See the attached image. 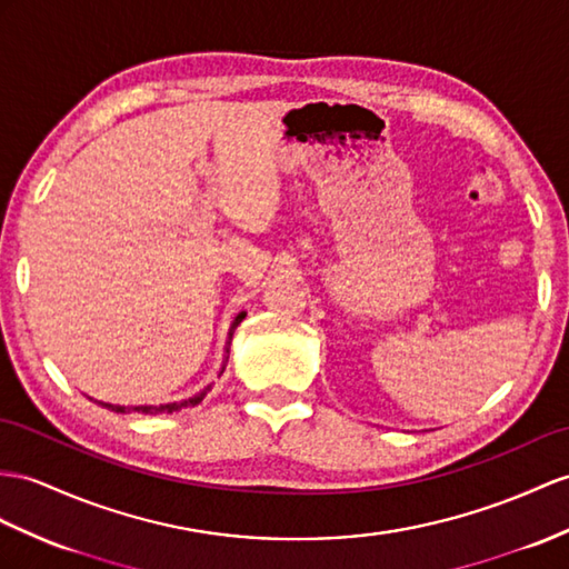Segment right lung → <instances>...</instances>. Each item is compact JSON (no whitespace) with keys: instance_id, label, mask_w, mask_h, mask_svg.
I'll list each match as a JSON object with an SVG mask.
<instances>
[{"instance_id":"1","label":"right lung","mask_w":569,"mask_h":569,"mask_svg":"<svg viewBox=\"0 0 569 569\" xmlns=\"http://www.w3.org/2000/svg\"><path fill=\"white\" fill-rule=\"evenodd\" d=\"M246 318V311H241V313H237V318H233V323H231V328H229V340H227V355H224V362H229V348H231V338H233V330L239 328V323L243 321ZM221 371H224V367H221ZM219 371V373H221ZM207 391H212V386H204V389L200 391V393H196V396H190V398H186V400H173V403H161V406H132V408H124V406H110V403H101L99 400V406H103V408H108V410H113V412H144V415H157V412H176V410H180V408H188V406H198V403H202V398L207 396Z\"/></svg>"}]
</instances>
